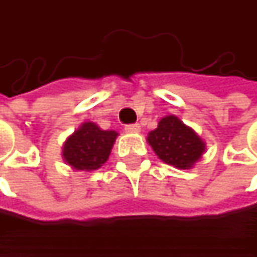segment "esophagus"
<instances>
[{"label": "esophagus", "instance_id": "34e87169", "mask_svg": "<svg viewBox=\"0 0 257 257\" xmlns=\"http://www.w3.org/2000/svg\"><path fill=\"white\" fill-rule=\"evenodd\" d=\"M125 131L129 132V134H137V132H140V125H138V123H131V125H126V126H125Z\"/></svg>", "mask_w": 257, "mask_h": 257}]
</instances>
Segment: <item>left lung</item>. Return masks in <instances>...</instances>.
Returning a JSON list of instances; mask_svg holds the SVG:
<instances>
[{"instance_id":"8db88e82","label":"left lung","mask_w":257,"mask_h":257,"mask_svg":"<svg viewBox=\"0 0 257 257\" xmlns=\"http://www.w3.org/2000/svg\"><path fill=\"white\" fill-rule=\"evenodd\" d=\"M147 141L159 159L180 170L190 168L205 150V144L196 132L176 116L164 117L158 128L149 134Z\"/></svg>"}]
</instances>
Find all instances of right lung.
<instances>
[{
    "mask_svg": "<svg viewBox=\"0 0 257 257\" xmlns=\"http://www.w3.org/2000/svg\"><path fill=\"white\" fill-rule=\"evenodd\" d=\"M116 137V131H102L98 125L86 122L65 141L64 159L74 170H98L108 159Z\"/></svg>",
    "mask_w": 257,
    "mask_h": 257,
    "instance_id": "obj_1",
    "label": "right lung"
}]
</instances>
